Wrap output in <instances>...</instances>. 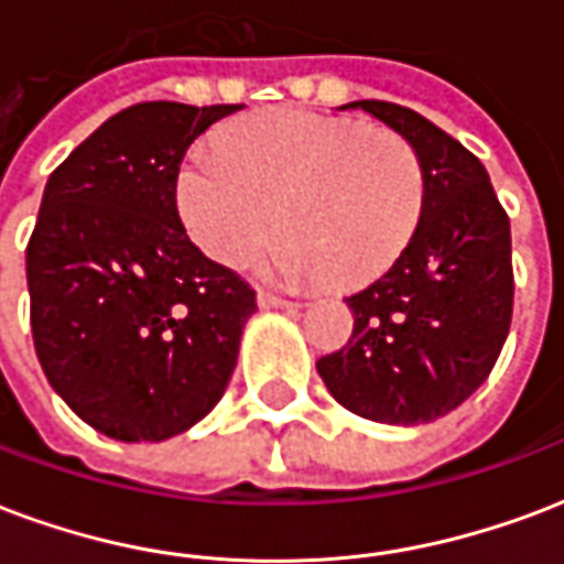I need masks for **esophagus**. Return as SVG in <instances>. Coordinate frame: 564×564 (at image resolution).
<instances>
[{
	"label": "esophagus",
	"mask_w": 564,
	"mask_h": 564,
	"mask_svg": "<svg viewBox=\"0 0 564 564\" xmlns=\"http://www.w3.org/2000/svg\"><path fill=\"white\" fill-rule=\"evenodd\" d=\"M257 304H260L262 311H293V307H299V302H290V299H281V295L271 293H260Z\"/></svg>",
	"instance_id": "obj_1"
}]
</instances>
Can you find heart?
I'll return each instance as SVG.
<instances>
[{"label": "heart", "mask_w": 564, "mask_h": 564, "mask_svg": "<svg viewBox=\"0 0 564 564\" xmlns=\"http://www.w3.org/2000/svg\"><path fill=\"white\" fill-rule=\"evenodd\" d=\"M187 236L220 265H236L269 236L271 278L361 283L406 248L424 206V173L400 133L307 110H265L194 149L176 178Z\"/></svg>", "instance_id": "1"}]
</instances>
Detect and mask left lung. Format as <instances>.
<instances>
[{"label": "left lung", "mask_w": 564, "mask_h": 564, "mask_svg": "<svg viewBox=\"0 0 564 564\" xmlns=\"http://www.w3.org/2000/svg\"><path fill=\"white\" fill-rule=\"evenodd\" d=\"M415 149L419 227L391 269L346 299L352 337L316 361L332 398L367 421L427 424L457 410L502 352L511 307V227L469 149L415 110L352 101Z\"/></svg>", "instance_id": "obj_1"}]
</instances>
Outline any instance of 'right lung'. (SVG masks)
Masks as SVG:
<instances>
[{
	"instance_id": "1",
	"label": "right lung",
	"mask_w": 564,
	"mask_h": 564,
	"mask_svg": "<svg viewBox=\"0 0 564 564\" xmlns=\"http://www.w3.org/2000/svg\"><path fill=\"white\" fill-rule=\"evenodd\" d=\"M239 104H137L47 178L26 248L32 337L50 386L119 442L191 431L224 398L257 295L187 239L176 178Z\"/></svg>"
}]
</instances>
